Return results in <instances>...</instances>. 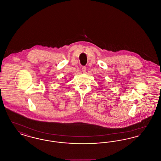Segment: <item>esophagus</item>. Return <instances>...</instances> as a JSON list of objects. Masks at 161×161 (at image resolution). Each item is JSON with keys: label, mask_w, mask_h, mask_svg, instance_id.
<instances>
[{"label": "esophagus", "mask_w": 161, "mask_h": 161, "mask_svg": "<svg viewBox=\"0 0 161 161\" xmlns=\"http://www.w3.org/2000/svg\"><path fill=\"white\" fill-rule=\"evenodd\" d=\"M82 71H83V73H86V67L83 66L82 67Z\"/></svg>", "instance_id": "1"}]
</instances>
